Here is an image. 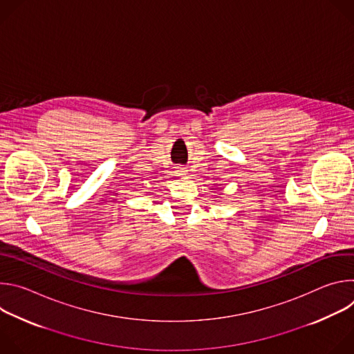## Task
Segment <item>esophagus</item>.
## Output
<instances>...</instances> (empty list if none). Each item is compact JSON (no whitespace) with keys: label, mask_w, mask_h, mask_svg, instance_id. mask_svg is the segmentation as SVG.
Instances as JSON below:
<instances>
[{"label":"esophagus","mask_w":354,"mask_h":354,"mask_svg":"<svg viewBox=\"0 0 354 354\" xmlns=\"http://www.w3.org/2000/svg\"><path fill=\"white\" fill-rule=\"evenodd\" d=\"M179 172H182V174H185V172H186V171H185V169H180V171H179Z\"/></svg>","instance_id":"34e87169"}]
</instances>
